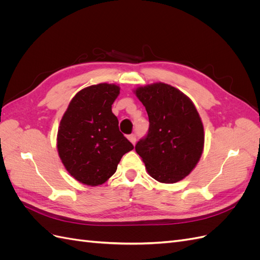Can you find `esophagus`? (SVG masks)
<instances>
[{"label":"esophagus","mask_w":260,"mask_h":260,"mask_svg":"<svg viewBox=\"0 0 260 260\" xmlns=\"http://www.w3.org/2000/svg\"><path fill=\"white\" fill-rule=\"evenodd\" d=\"M128 140L130 141V142L135 145L136 144V141H137V137H136V135H130V136H128Z\"/></svg>","instance_id":"1"}]
</instances>
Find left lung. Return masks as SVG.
Wrapping results in <instances>:
<instances>
[{"mask_svg": "<svg viewBox=\"0 0 260 260\" xmlns=\"http://www.w3.org/2000/svg\"><path fill=\"white\" fill-rule=\"evenodd\" d=\"M148 115L147 137L136 145L147 174L176 183L191 174L205 142L204 125L191 99L170 84L156 82L133 90Z\"/></svg>", "mask_w": 260, "mask_h": 260, "instance_id": "8db88e82", "label": "left lung"}]
</instances>
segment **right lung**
I'll return each mask as SVG.
<instances>
[{
  "mask_svg": "<svg viewBox=\"0 0 260 260\" xmlns=\"http://www.w3.org/2000/svg\"><path fill=\"white\" fill-rule=\"evenodd\" d=\"M115 83H99L80 90L61 117L56 146L69 175L89 186L105 183L121 157L133 145L118 128L112 105L119 95Z\"/></svg>",
  "mask_w": 260,
  "mask_h": 260,
  "instance_id": "obj_1",
  "label": "right lung"
}]
</instances>
